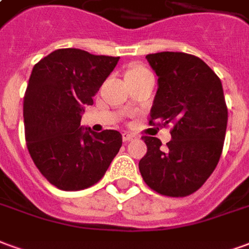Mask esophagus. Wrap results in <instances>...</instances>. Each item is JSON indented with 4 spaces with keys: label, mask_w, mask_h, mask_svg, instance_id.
<instances>
[{
    "label": "esophagus",
    "mask_w": 249,
    "mask_h": 249,
    "mask_svg": "<svg viewBox=\"0 0 249 249\" xmlns=\"http://www.w3.org/2000/svg\"><path fill=\"white\" fill-rule=\"evenodd\" d=\"M135 139V136L130 135V133H123V140L125 141V142H129V141H132Z\"/></svg>",
    "instance_id": "esophagus-1"
}]
</instances>
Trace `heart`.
<instances>
[{"mask_svg": "<svg viewBox=\"0 0 249 249\" xmlns=\"http://www.w3.org/2000/svg\"><path fill=\"white\" fill-rule=\"evenodd\" d=\"M144 71H146L144 68H133V69L128 71V73H129V74H137V73H144ZM128 73H126V74H128Z\"/></svg>", "mask_w": 249, "mask_h": 249, "instance_id": "1", "label": "heart"}]
</instances>
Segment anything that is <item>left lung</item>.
Listing matches in <instances>:
<instances>
[{"mask_svg": "<svg viewBox=\"0 0 249 249\" xmlns=\"http://www.w3.org/2000/svg\"><path fill=\"white\" fill-rule=\"evenodd\" d=\"M146 60L159 77L149 123L157 120L173 129L167 148L157 137H142L148 151L139 169L153 191L184 197L207 181L221 156L228 121L223 85L192 54L161 52Z\"/></svg>", "mask_w": 249, "mask_h": 249, "instance_id": "left-lung-1", "label": "left lung"}]
</instances>
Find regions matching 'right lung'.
I'll return each mask as SVG.
<instances>
[{"label":"right lung","instance_id":"right-lung-1","mask_svg":"<svg viewBox=\"0 0 249 249\" xmlns=\"http://www.w3.org/2000/svg\"><path fill=\"white\" fill-rule=\"evenodd\" d=\"M120 57L57 49L33 68L24 97L25 139L42 176L62 191H80L103 178L123 145L117 130L80 126Z\"/></svg>","mask_w":249,"mask_h":249}]
</instances>
